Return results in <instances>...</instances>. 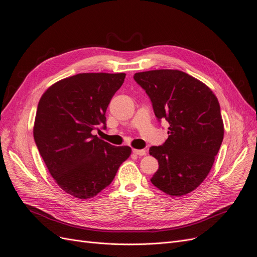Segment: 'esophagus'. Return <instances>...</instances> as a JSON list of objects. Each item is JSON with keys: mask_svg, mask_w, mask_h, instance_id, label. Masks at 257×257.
<instances>
[{"mask_svg": "<svg viewBox=\"0 0 257 257\" xmlns=\"http://www.w3.org/2000/svg\"><path fill=\"white\" fill-rule=\"evenodd\" d=\"M133 153L138 155V157H144V155H146V150H144V149H133Z\"/></svg>", "mask_w": 257, "mask_h": 257, "instance_id": "obj_1", "label": "esophagus"}]
</instances>
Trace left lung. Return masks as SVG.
<instances>
[{"label": "left lung", "instance_id": "left-lung-1", "mask_svg": "<svg viewBox=\"0 0 257 257\" xmlns=\"http://www.w3.org/2000/svg\"><path fill=\"white\" fill-rule=\"evenodd\" d=\"M134 79L158 120L169 123L166 142L149 150L159 162L151 182L167 195H186L205 180L223 142L219 100L205 83L177 69L136 73Z\"/></svg>", "mask_w": 257, "mask_h": 257}]
</instances>
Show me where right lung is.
<instances>
[{
    "instance_id": "1",
    "label": "right lung",
    "mask_w": 257,
    "mask_h": 257,
    "mask_svg": "<svg viewBox=\"0 0 257 257\" xmlns=\"http://www.w3.org/2000/svg\"><path fill=\"white\" fill-rule=\"evenodd\" d=\"M125 74L83 73L49 87L37 106L34 141L50 175L69 195L88 199L109 185L132 149L92 134Z\"/></svg>"
}]
</instances>
